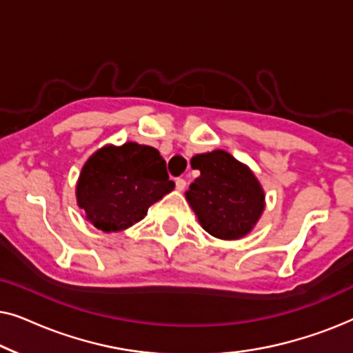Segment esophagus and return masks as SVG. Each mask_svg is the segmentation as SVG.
I'll list each match as a JSON object with an SVG mask.
<instances>
[{
    "mask_svg": "<svg viewBox=\"0 0 353 353\" xmlns=\"http://www.w3.org/2000/svg\"><path fill=\"white\" fill-rule=\"evenodd\" d=\"M175 186H176L178 191H183V190H185V188H186V181L183 180V178H176Z\"/></svg>",
    "mask_w": 353,
    "mask_h": 353,
    "instance_id": "1",
    "label": "esophagus"
}]
</instances>
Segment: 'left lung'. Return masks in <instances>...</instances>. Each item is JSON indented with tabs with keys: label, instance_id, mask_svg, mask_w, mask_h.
<instances>
[{
	"label": "left lung",
	"instance_id": "1",
	"mask_svg": "<svg viewBox=\"0 0 353 353\" xmlns=\"http://www.w3.org/2000/svg\"><path fill=\"white\" fill-rule=\"evenodd\" d=\"M191 167L201 175L185 196L202 228L223 241L249 234L265 209V191L254 172L221 149L196 154Z\"/></svg>",
	"mask_w": 353,
	"mask_h": 353
}]
</instances>
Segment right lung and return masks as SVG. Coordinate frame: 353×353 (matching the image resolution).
I'll return each mask as SVG.
<instances>
[{"mask_svg":"<svg viewBox=\"0 0 353 353\" xmlns=\"http://www.w3.org/2000/svg\"><path fill=\"white\" fill-rule=\"evenodd\" d=\"M165 161L156 148L128 141L105 144L81 167L77 205L104 233H117L141 221L154 202L173 191Z\"/></svg>","mask_w":353,"mask_h":353,"instance_id":"right-lung-1","label":"right lung"}]
</instances>
